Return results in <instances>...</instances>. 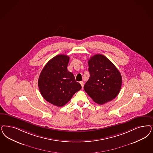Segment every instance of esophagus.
<instances>
[{
    "mask_svg": "<svg viewBox=\"0 0 153 153\" xmlns=\"http://www.w3.org/2000/svg\"><path fill=\"white\" fill-rule=\"evenodd\" d=\"M79 84L81 85L82 88H83V86H84V82H83V81H80V82H79Z\"/></svg>",
    "mask_w": 153,
    "mask_h": 153,
    "instance_id": "obj_1",
    "label": "esophagus"
}]
</instances>
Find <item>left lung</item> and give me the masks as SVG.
Segmentation results:
<instances>
[{
	"instance_id": "obj_1",
	"label": "left lung",
	"mask_w": 153,
	"mask_h": 153,
	"mask_svg": "<svg viewBox=\"0 0 153 153\" xmlns=\"http://www.w3.org/2000/svg\"><path fill=\"white\" fill-rule=\"evenodd\" d=\"M89 79L84 88L95 102L103 105L114 99L120 92L121 74L114 64L101 54H96L88 60Z\"/></svg>"
}]
</instances>
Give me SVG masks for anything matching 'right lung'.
<instances>
[{"instance_id":"right-lung-1","label":"right lung","mask_w":153,"mask_h":153,"mask_svg":"<svg viewBox=\"0 0 153 153\" xmlns=\"http://www.w3.org/2000/svg\"><path fill=\"white\" fill-rule=\"evenodd\" d=\"M69 57L58 55L49 60L39 75L38 85L43 98L58 107L67 103L81 89L74 74L67 70Z\"/></svg>"}]
</instances>
